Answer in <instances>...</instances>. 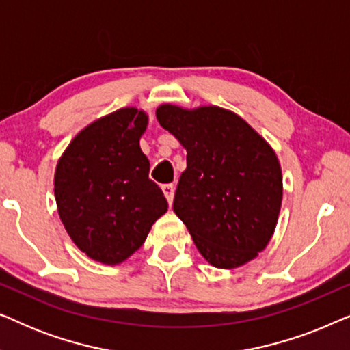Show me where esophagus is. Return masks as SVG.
I'll return each instance as SVG.
<instances>
[{
    "label": "esophagus",
    "mask_w": 350,
    "mask_h": 350,
    "mask_svg": "<svg viewBox=\"0 0 350 350\" xmlns=\"http://www.w3.org/2000/svg\"><path fill=\"white\" fill-rule=\"evenodd\" d=\"M162 191H164L167 200H169V204L174 202V196H175V186L169 183V185H162Z\"/></svg>",
    "instance_id": "1"
}]
</instances>
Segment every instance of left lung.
<instances>
[{
	"label": "left lung",
	"instance_id": "8db88e82",
	"mask_svg": "<svg viewBox=\"0 0 350 350\" xmlns=\"http://www.w3.org/2000/svg\"><path fill=\"white\" fill-rule=\"evenodd\" d=\"M157 121L186 150L174 212L205 260L234 269L262 252L282 205V170L272 148L236 113L161 105Z\"/></svg>",
	"mask_w": 350,
	"mask_h": 350
}]
</instances>
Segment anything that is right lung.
<instances>
[{
	"label": "right lung",
	"mask_w": 350,
	"mask_h": 350,
	"mask_svg": "<svg viewBox=\"0 0 350 350\" xmlns=\"http://www.w3.org/2000/svg\"><path fill=\"white\" fill-rule=\"evenodd\" d=\"M148 116L118 109L89 124L62 154L54 193L59 217L81 252L119 265L143 245L152 223L167 212L140 137Z\"/></svg>",
	"instance_id": "right-lung-1"
}]
</instances>
